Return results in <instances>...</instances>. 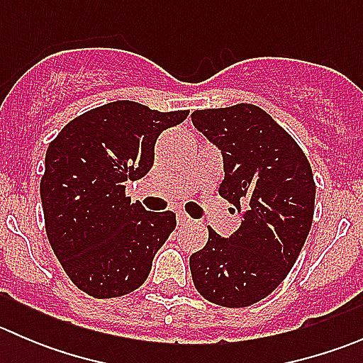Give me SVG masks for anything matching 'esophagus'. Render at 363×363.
Instances as JSON below:
<instances>
[{
    "mask_svg": "<svg viewBox=\"0 0 363 363\" xmlns=\"http://www.w3.org/2000/svg\"><path fill=\"white\" fill-rule=\"evenodd\" d=\"M177 223L179 225H189V223H193V219L186 212H177Z\"/></svg>",
    "mask_w": 363,
    "mask_h": 363,
    "instance_id": "esophagus-1",
    "label": "esophagus"
}]
</instances>
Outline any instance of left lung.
<instances>
[{"label": "left lung", "mask_w": 363, "mask_h": 363, "mask_svg": "<svg viewBox=\"0 0 363 363\" xmlns=\"http://www.w3.org/2000/svg\"><path fill=\"white\" fill-rule=\"evenodd\" d=\"M193 126L221 151L219 195L242 216L230 237L208 228L189 258L193 283L208 302L247 307L272 294L309 235L316 184L298 144L251 104L191 113Z\"/></svg>", "instance_id": "8db88e82"}]
</instances>
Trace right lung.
<instances>
[{
  "label": "right lung",
  "mask_w": 363,
  "mask_h": 363,
  "mask_svg": "<svg viewBox=\"0 0 363 363\" xmlns=\"http://www.w3.org/2000/svg\"><path fill=\"white\" fill-rule=\"evenodd\" d=\"M188 113L112 101L69 121L50 142L40 182L45 230L79 290L112 298L147 279L177 221L170 211L149 212L131 203L124 184L151 170L161 131Z\"/></svg>",
  "instance_id": "right-lung-1"
}]
</instances>
